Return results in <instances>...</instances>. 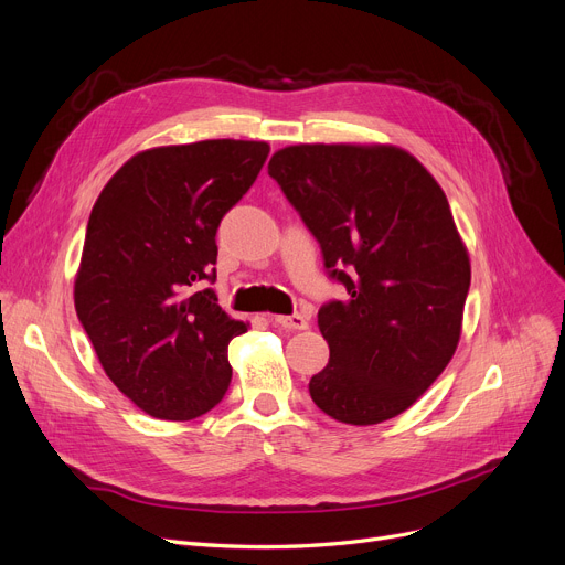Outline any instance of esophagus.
Listing matches in <instances>:
<instances>
[{
  "label": "esophagus",
  "instance_id": "esophagus-1",
  "mask_svg": "<svg viewBox=\"0 0 565 565\" xmlns=\"http://www.w3.org/2000/svg\"><path fill=\"white\" fill-rule=\"evenodd\" d=\"M273 322H275L277 327H284V329H307V327H309V320H307V316H302V313L273 316Z\"/></svg>",
  "mask_w": 565,
  "mask_h": 565
}]
</instances>
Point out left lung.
Instances as JSON below:
<instances>
[{
	"label": "left lung",
	"mask_w": 565,
	"mask_h": 565,
	"mask_svg": "<svg viewBox=\"0 0 565 565\" xmlns=\"http://www.w3.org/2000/svg\"><path fill=\"white\" fill-rule=\"evenodd\" d=\"M268 174L305 220L345 302L318 311L329 363L311 399L345 425L416 402L455 356L470 256L427 168L393 145H290Z\"/></svg>",
	"instance_id": "1"
}]
</instances>
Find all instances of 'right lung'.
<instances>
[{
	"label": "right lung",
	"instance_id": "1",
	"mask_svg": "<svg viewBox=\"0 0 565 565\" xmlns=\"http://www.w3.org/2000/svg\"><path fill=\"white\" fill-rule=\"evenodd\" d=\"M270 154L263 140L145 149L108 179L86 230L74 309L106 377L161 420H193L232 384L230 318L215 279L220 220Z\"/></svg>",
	"mask_w": 565,
	"mask_h": 565
}]
</instances>
